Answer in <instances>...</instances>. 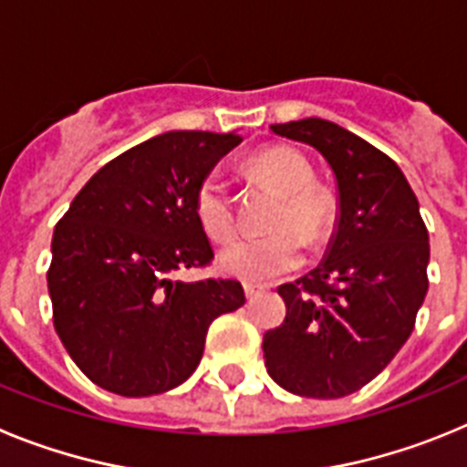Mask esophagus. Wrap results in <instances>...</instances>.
Returning <instances> with one entry per match:
<instances>
[{
    "label": "esophagus",
    "instance_id": "34e87169",
    "mask_svg": "<svg viewBox=\"0 0 467 467\" xmlns=\"http://www.w3.org/2000/svg\"><path fill=\"white\" fill-rule=\"evenodd\" d=\"M243 290H245L247 299H253V296H257L259 292H262V287H259V285H253V283H245L243 285Z\"/></svg>",
    "mask_w": 467,
    "mask_h": 467
}]
</instances>
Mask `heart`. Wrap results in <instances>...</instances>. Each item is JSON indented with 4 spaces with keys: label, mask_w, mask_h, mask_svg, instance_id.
<instances>
[{
    "label": "heart",
    "mask_w": 467,
    "mask_h": 467,
    "mask_svg": "<svg viewBox=\"0 0 467 467\" xmlns=\"http://www.w3.org/2000/svg\"><path fill=\"white\" fill-rule=\"evenodd\" d=\"M250 166L280 192L283 203L274 214V231L266 236L234 238L220 253V269L247 283H269L299 266L304 243L323 245L337 217V201L323 184L313 182V168L292 147H266L250 159ZM193 213L213 241H226L236 229V210L229 182L210 171L193 196Z\"/></svg>",
    "instance_id": "heart-1"
}]
</instances>
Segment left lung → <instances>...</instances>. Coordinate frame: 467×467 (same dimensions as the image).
<instances>
[{
  "instance_id": "obj_1",
  "label": "left lung",
  "mask_w": 467,
  "mask_h": 467,
  "mask_svg": "<svg viewBox=\"0 0 467 467\" xmlns=\"http://www.w3.org/2000/svg\"><path fill=\"white\" fill-rule=\"evenodd\" d=\"M271 130L327 159L339 184V229L317 269L278 287L287 313L264 334L266 372L301 398H344L410 339L428 292V229L407 177L374 144L325 119Z\"/></svg>"
}]
</instances>
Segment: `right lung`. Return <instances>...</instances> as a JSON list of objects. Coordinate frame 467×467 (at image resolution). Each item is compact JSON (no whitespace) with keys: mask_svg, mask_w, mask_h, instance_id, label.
Segmentation results:
<instances>
[{"mask_svg":"<svg viewBox=\"0 0 467 467\" xmlns=\"http://www.w3.org/2000/svg\"><path fill=\"white\" fill-rule=\"evenodd\" d=\"M236 133L171 130L100 168L53 231V325L81 372L109 393L147 398L187 381L205 334L245 304L238 280H171L213 262L193 196L241 142Z\"/></svg>","mask_w":467,"mask_h":467,"instance_id":"right-lung-1","label":"right lung"}]
</instances>
